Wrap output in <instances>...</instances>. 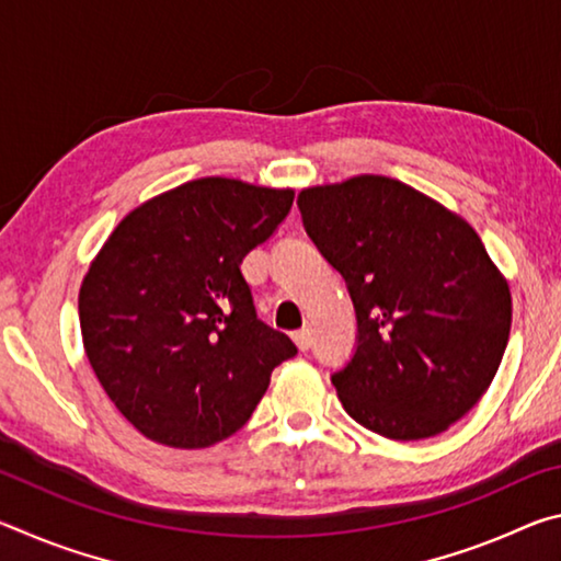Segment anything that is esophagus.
<instances>
[{"label": "esophagus", "instance_id": "34e87169", "mask_svg": "<svg viewBox=\"0 0 561 561\" xmlns=\"http://www.w3.org/2000/svg\"><path fill=\"white\" fill-rule=\"evenodd\" d=\"M291 339H294V344L299 346V351H309V346H311V329L304 327L299 331H294Z\"/></svg>", "mask_w": 561, "mask_h": 561}]
</instances>
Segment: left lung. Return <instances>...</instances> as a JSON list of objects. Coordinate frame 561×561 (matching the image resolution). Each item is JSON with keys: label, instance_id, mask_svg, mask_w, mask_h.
I'll list each match as a JSON object with an SVG mask.
<instances>
[{"label": "left lung", "instance_id": "obj_1", "mask_svg": "<svg viewBox=\"0 0 561 561\" xmlns=\"http://www.w3.org/2000/svg\"><path fill=\"white\" fill-rule=\"evenodd\" d=\"M297 205L356 309V351L331 374L344 411L391 440L448 431L488 391L512 324L507 279L478 232L383 175L307 187Z\"/></svg>", "mask_w": 561, "mask_h": 561}]
</instances>
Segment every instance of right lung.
Listing matches in <instances>:
<instances>
[{
    "label": "right lung",
    "mask_w": 561,
    "mask_h": 561,
    "mask_svg": "<svg viewBox=\"0 0 561 561\" xmlns=\"http://www.w3.org/2000/svg\"><path fill=\"white\" fill-rule=\"evenodd\" d=\"M294 190L201 178L128 213L79 291L83 348L103 391L146 438L207 448L262 401L297 354L257 319L240 264L289 215Z\"/></svg>",
    "instance_id": "add662e5"
}]
</instances>
